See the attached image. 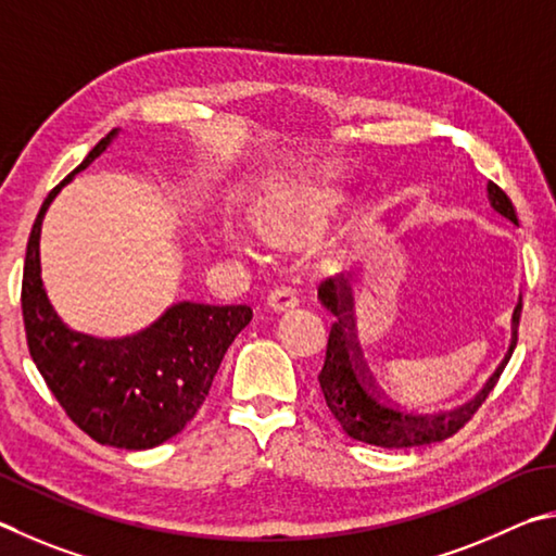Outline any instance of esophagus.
Masks as SVG:
<instances>
[{
  "instance_id": "obj_1",
  "label": "esophagus",
  "mask_w": 556,
  "mask_h": 556,
  "mask_svg": "<svg viewBox=\"0 0 556 556\" xmlns=\"http://www.w3.org/2000/svg\"><path fill=\"white\" fill-rule=\"evenodd\" d=\"M266 305H268L270 309H276V313H283V309L295 307V305H298L295 290H290V288H286V286H276L273 290H268Z\"/></svg>"
}]
</instances>
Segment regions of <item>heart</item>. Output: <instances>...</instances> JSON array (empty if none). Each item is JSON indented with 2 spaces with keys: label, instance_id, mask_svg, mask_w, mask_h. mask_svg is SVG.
I'll return each instance as SVG.
<instances>
[{
  "label": "heart",
  "instance_id": "heart-1",
  "mask_svg": "<svg viewBox=\"0 0 556 556\" xmlns=\"http://www.w3.org/2000/svg\"><path fill=\"white\" fill-rule=\"evenodd\" d=\"M342 194L334 190L303 185V188L288 190L280 198L263 204L253 222L270 241H293L323 229L342 207ZM227 241L233 249L243 247L241 237L233 229H227Z\"/></svg>",
  "mask_w": 556,
  "mask_h": 556
}]
</instances>
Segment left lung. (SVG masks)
<instances>
[{"mask_svg":"<svg viewBox=\"0 0 556 556\" xmlns=\"http://www.w3.org/2000/svg\"><path fill=\"white\" fill-rule=\"evenodd\" d=\"M489 200L495 212H501L505 219L518 224V214L508 194H505L498 185L489 182ZM317 298L323 307L332 313V327H329L327 337V354L325 366L319 371V388H323L325 401L329 413L334 420L342 425V430L356 442H366L374 446H383V450H407V446H422L444 442L454 437L462 427L471 420L476 410L485 403V397L498 383L505 364L510 362L518 344V327H520V313H522V298L513 315V344L508 358L495 371V376L485 383L483 391L473 397L471 403L462 405L459 410L440 413V415H420L403 410L401 405L388 401L376 386L371 374L366 371V364L362 352L352 337V315H349V305H352V295H349V286L344 276H329L317 286Z\"/></svg>","mask_w":556,"mask_h":556,"instance_id":"left-lung-1","label":"left lung"}]
</instances>
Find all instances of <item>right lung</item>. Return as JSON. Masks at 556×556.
<instances>
[{
	"label": "right lung",
	"instance_id": "right-lung-1",
	"mask_svg": "<svg viewBox=\"0 0 556 556\" xmlns=\"http://www.w3.org/2000/svg\"><path fill=\"white\" fill-rule=\"evenodd\" d=\"M114 134H106L38 210L26 243L22 313L28 354L65 415L94 442L116 450H151L182 432L200 410L224 354L253 313L249 305L180 303L146 332L112 342L75 334L58 319L38 261L43 214L63 185L87 168Z\"/></svg>",
	"mask_w": 556,
	"mask_h": 556
}]
</instances>
